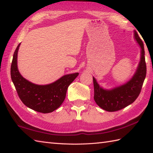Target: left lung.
<instances>
[{
    "instance_id": "1",
    "label": "left lung",
    "mask_w": 153,
    "mask_h": 153,
    "mask_svg": "<svg viewBox=\"0 0 153 153\" xmlns=\"http://www.w3.org/2000/svg\"><path fill=\"white\" fill-rule=\"evenodd\" d=\"M134 39L141 48V57L134 75L126 83L112 89H107L99 85L93 77L94 100L97 105L108 112L120 110L134 102L139 95L146 77L144 45L137 32L134 31Z\"/></svg>"
}]
</instances>
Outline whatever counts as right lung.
I'll use <instances>...</instances> for the list:
<instances>
[{
    "label": "right lung",
    "mask_w": 153,
    "mask_h": 153,
    "mask_svg": "<svg viewBox=\"0 0 153 153\" xmlns=\"http://www.w3.org/2000/svg\"><path fill=\"white\" fill-rule=\"evenodd\" d=\"M19 43L14 53L10 74L19 99L24 105L41 113H50L59 108L66 98L68 87L79 73L64 75L47 85H37L29 82L19 73L18 68V53Z\"/></svg>",
    "instance_id": "add662e5"
}]
</instances>
